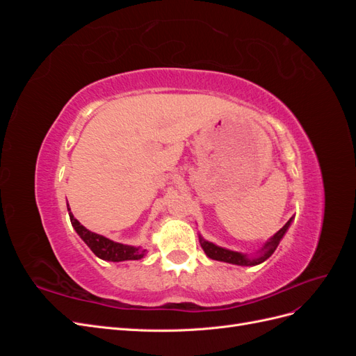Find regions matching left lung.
Instances as JSON below:
<instances>
[{
  "label": "left lung",
  "instance_id": "obj_1",
  "mask_svg": "<svg viewBox=\"0 0 356 356\" xmlns=\"http://www.w3.org/2000/svg\"><path fill=\"white\" fill-rule=\"evenodd\" d=\"M291 221H293V218H289V221L284 225V227L279 230L273 238L268 241L264 248H263V252L261 255H258L257 258H248L246 255H242L241 252H234V251H230V250H224V248L221 246H217L213 245L208 241H203L200 238V245L203 248L204 254H207L209 258H212V260H218V261H224V263H232V264H238V266H255V264H260L263 261H266L268 257H270L275 250L277 248L279 242H281V239L284 238L285 232L288 230Z\"/></svg>",
  "mask_w": 356,
  "mask_h": 356
}]
</instances>
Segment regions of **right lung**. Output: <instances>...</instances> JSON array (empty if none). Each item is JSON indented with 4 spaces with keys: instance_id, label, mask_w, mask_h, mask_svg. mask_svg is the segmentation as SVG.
<instances>
[{
    "instance_id": "obj_1",
    "label": "right lung",
    "mask_w": 356,
    "mask_h": 356,
    "mask_svg": "<svg viewBox=\"0 0 356 356\" xmlns=\"http://www.w3.org/2000/svg\"><path fill=\"white\" fill-rule=\"evenodd\" d=\"M68 212H70V220L72 227L75 232L79 233L80 238L84 241V243L88 245L93 254L96 257L102 258V260H108V261H126V260H139V258L144 257V251L139 250V248L135 246H129L123 243H117L110 239L104 238L101 234H96L93 232H89L86 227L74 218V215L71 213L70 204H68Z\"/></svg>"
}]
</instances>
